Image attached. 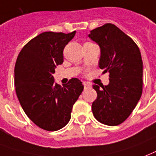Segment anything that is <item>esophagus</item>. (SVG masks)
<instances>
[{"instance_id": "esophagus-1", "label": "esophagus", "mask_w": 156, "mask_h": 156, "mask_svg": "<svg viewBox=\"0 0 156 156\" xmlns=\"http://www.w3.org/2000/svg\"><path fill=\"white\" fill-rule=\"evenodd\" d=\"M83 86H84V88H89V87H91V84H89V83H83Z\"/></svg>"}]
</instances>
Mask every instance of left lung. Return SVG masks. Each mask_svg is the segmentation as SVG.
<instances>
[{"mask_svg":"<svg viewBox=\"0 0 156 156\" xmlns=\"http://www.w3.org/2000/svg\"><path fill=\"white\" fill-rule=\"evenodd\" d=\"M88 37L101 48L99 67L110 73L107 86H92L97 93L92 113L100 123L119 125L133 112L142 93L141 52L133 40L112 23L91 30Z\"/></svg>","mask_w":156,"mask_h":156,"instance_id":"obj_1","label":"left lung"}]
</instances>
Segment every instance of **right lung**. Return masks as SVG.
Wrapping results in <instances>:
<instances>
[{
	"label": "right lung",
	"mask_w": 156,
	"mask_h": 156,
	"mask_svg": "<svg viewBox=\"0 0 156 156\" xmlns=\"http://www.w3.org/2000/svg\"><path fill=\"white\" fill-rule=\"evenodd\" d=\"M75 33H41L23 47L15 63L19 101L27 116L44 130L57 131L69 123L73 105L83 90L78 78H71L61 87L53 77L56 65L64 62L65 46Z\"/></svg>",
	"instance_id": "right-lung-1"
}]
</instances>
